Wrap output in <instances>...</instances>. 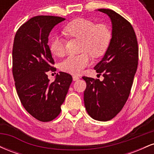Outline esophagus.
I'll return each mask as SVG.
<instances>
[{"instance_id":"1","label":"esophagus","mask_w":154,"mask_h":154,"mask_svg":"<svg viewBox=\"0 0 154 154\" xmlns=\"http://www.w3.org/2000/svg\"><path fill=\"white\" fill-rule=\"evenodd\" d=\"M72 79H73V81H77V80H78V79H79V77H78V76L74 75L73 77H72Z\"/></svg>"}]
</instances>
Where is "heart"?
Segmentation results:
<instances>
[{
  "label": "heart",
  "mask_w": 154,
  "mask_h": 154,
  "mask_svg": "<svg viewBox=\"0 0 154 154\" xmlns=\"http://www.w3.org/2000/svg\"><path fill=\"white\" fill-rule=\"evenodd\" d=\"M63 33L70 38L80 39L79 55L69 56L60 64L62 71L79 74L91 63V57L98 58L106 52L110 45L112 33L105 24H97L90 19L77 18L63 27ZM50 50L53 55L61 57L65 54L64 40L55 37L51 42Z\"/></svg>",
  "instance_id": "heart-1"
}]
</instances>
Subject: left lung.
I'll return each instance as SVG.
<instances>
[{
    "label": "left lung",
    "instance_id": "obj_1",
    "mask_svg": "<svg viewBox=\"0 0 154 154\" xmlns=\"http://www.w3.org/2000/svg\"><path fill=\"white\" fill-rule=\"evenodd\" d=\"M112 23V38L103 58L94 67L103 81L82 77L86 82L84 102L88 114L98 121H109L128 99L138 63V45L132 24L114 11L100 8Z\"/></svg>",
    "mask_w": 154,
    "mask_h": 154
}]
</instances>
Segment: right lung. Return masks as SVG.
Returning a JSON list of instances; mask_svg holds the SVG:
<instances>
[{"label": "right lung", "instance_id": "right-lung-1", "mask_svg": "<svg viewBox=\"0 0 154 154\" xmlns=\"http://www.w3.org/2000/svg\"><path fill=\"white\" fill-rule=\"evenodd\" d=\"M65 20L55 16H37L26 22L16 33L12 51V72L20 101L26 111L40 122H50L61 112L72 81L59 72L53 82L48 72H55L54 60L48 45V35Z\"/></svg>", "mask_w": 154, "mask_h": 154}]
</instances>
